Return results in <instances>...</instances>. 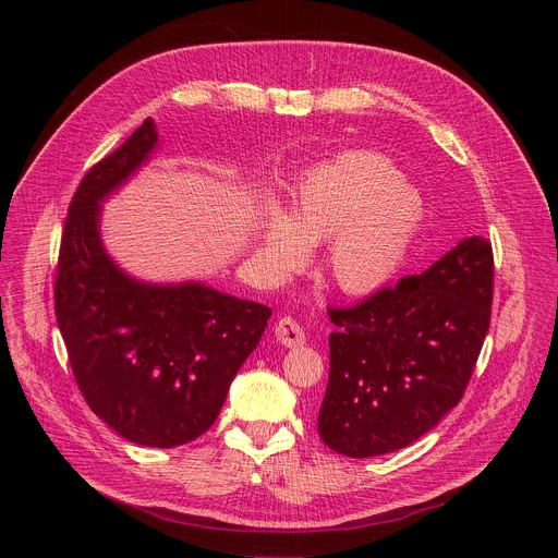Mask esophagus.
Here are the masks:
<instances>
[{"label":"esophagus","mask_w":558,"mask_h":558,"mask_svg":"<svg viewBox=\"0 0 558 558\" xmlns=\"http://www.w3.org/2000/svg\"><path fill=\"white\" fill-rule=\"evenodd\" d=\"M274 333H276L278 342L284 344V347H289V349H291V347H302V344L306 342L304 327L295 320V317H291V315L280 317V320H278L276 327H274Z\"/></svg>","instance_id":"esophagus-1"}]
</instances>
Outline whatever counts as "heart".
<instances>
[{
    "label": "heart",
    "instance_id": "b5f03b06",
    "mask_svg": "<svg viewBox=\"0 0 558 558\" xmlns=\"http://www.w3.org/2000/svg\"><path fill=\"white\" fill-rule=\"evenodd\" d=\"M424 220V201L384 156L349 151L313 168L295 187L289 214L271 211L258 231L267 271L287 276L308 245L327 243L325 267L344 293L384 287L402 267Z\"/></svg>",
    "mask_w": 558,
    "mask_h": 558
}]
</instances>
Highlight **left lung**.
<instances>
[{"instance_id":"left-lung-1","label":"left lung","mask_w":558,"mask_h":558,"mask_svg":"<svg viewBox=\"0 0 558 558\" xmlns=\"http://www.w3.org/2000/svg\"><path fill=\"white\" fill-rule=\"evenodd\" d=\"M495 258L482 235L461 241L420 276L353 306H329V384L323 441L375 457L417 441L459 404L493 311Z\"/></svg>"}]
</instances>
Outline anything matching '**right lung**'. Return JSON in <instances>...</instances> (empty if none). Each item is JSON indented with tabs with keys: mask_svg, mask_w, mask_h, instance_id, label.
Segmentation results:
<instances>
[{
	"mask_svg": "<svg viewBox=\"0 0 558 558\" xmlns=\"http://www.w3.org/2000/svg\"><path fill=\"white\" fill-rule=\"evenodd\" d=\"M154 145V123L145 119L78 183L61 233L54 315L90 411L128 441L174 448L216 422L271 308L201 282H136L108 258L99 203Z\"/></svg>",
	"mask_w": 558,
	"mask_h": 558,
	"instance_id": "1",
	"label": "right lung"
}]
</instances>
